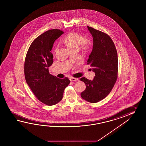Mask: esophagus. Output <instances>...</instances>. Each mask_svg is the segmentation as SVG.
Instances as JSON below:
<instances>
[{
	"label": "esophagus",
	"mask_w": 146,
	"mask_h": 146,
	"mask_svg": "<svg viewBox=\"0 0 146 146\" xmlns=\"http://www.w3.org/2000/svg\"><path fill=\"white\" fill-rule=\"evenodd\" d=\"M78 80V78H70V81H77Z\"/></svg>",
	"instance_id": "esophagus-1"
}]
</instances>
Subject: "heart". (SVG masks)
<instances>
[{"label": "heart", "instance_id": "heart-1", "mask_svg": "<svg viewBox=\"0 0 146 146\" xmlns=\"http://www.w3.org/2000/svg\"><path fill=\"white\" fill-rule=\"evenodd\" d=\"M64 43L68 50L76 48L78 49L81 44L82 50L87 52L91 46V41L89 40H84V37L79 34L72 33L68 34L64 39Z\"/></svg>", "mask_w": 146, "mask_h": 146}]
</instances>
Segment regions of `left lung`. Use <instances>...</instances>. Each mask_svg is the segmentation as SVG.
Returning a JSON list of instances; mask_svg holds the SVG:
<instances>
[{
    "instance_id": "left-lung-1",
    "label": "left lung",
    "mask_w": 146,
    "mask_h": 146,
    "mask_svg": "<svg viewBox=\"0 0 146 146\" xmlns=\"http://www.w3.org/2000/svg\"><path fill=\"white\" fill-rule=\"evenodd\" d=\"M93 38V47L87 62L95 73L92 80L82 77L86 89L81 93L83 99L96 103L111 91L117 78L118 57L115 45L108 34L87 26Z\"/></svg>"
}]
</instances>
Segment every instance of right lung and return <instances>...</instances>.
Segmentation results:
<instances>
[{
  "instance_id": "add662e5",
  "label": "right lung",
  "mask_w": 146,
  "mask_h": 146,
  "mask_svg": "<svg viewBox=\"0 0 146 146\" xmlns=\"http://www.w3.org/2000/svg\"><path fill=\"white\" fill-rule=\"evenodd\" d=\"M63 33L60 30L53 29L40 34L31 44L25 60L26 82L37 99L47 106L59 102L70 83L68 78L59 79L48 71L53 62L50 50L54 42Z\"/></svg>"
}]
</instances>
